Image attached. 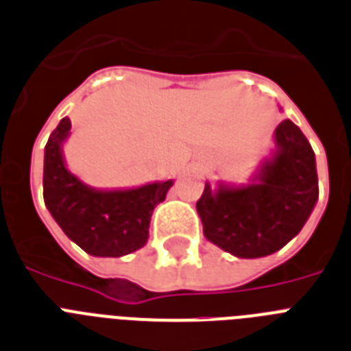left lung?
<instances>
[{
	"mask_svg": "<svg viewBox=\"0 0 351 351\" xmlns=\"http://www.w3.org/2000/svg\"><path fill=\"white\" fill-rule=\"evenodd\" d=\"M272 141L249 184L205 182L196 202L205 238L236 258H265L283 249L317 204L315 155L303 131L285 119Z\"/></svg>",
	"mask_w": 351,
	"mask_h": 351,
	"instance_id": "obj_1",
	"label": "left lung"
}]
</instances>
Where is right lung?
<instances>
[{
  "instance_id": "1",
  "label": "right lung",
  "mask_w": 351,
  "mask_h": 351,
  "mask_svg": "<svg viewBox=\"0 0 351 351\" xmlns=\"http://www.w3.org/2000/svg\"><path fill=\"white\" fill-rule=\"evenodd\" d=\"M72 122L64 117L45 146L43 196L62 232L88 254L121 258L142 249L149 238L151 215L166 200L173 180L138 187L97 189L68 169L62 146Z\"/></svg>"
}]
</instances>
